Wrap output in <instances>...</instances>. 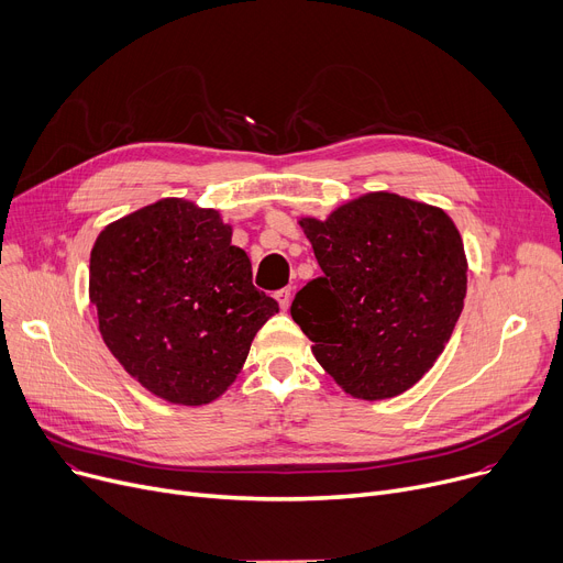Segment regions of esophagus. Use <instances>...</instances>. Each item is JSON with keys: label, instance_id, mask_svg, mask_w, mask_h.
Masks as SVG:
<instances>
[{"label": "esophagus", "instance_id": "esophagus-1", "mask_svg": "<svg viewBox=\"0 0 563 563\" xmlns=\"http://www.w3.org/2000/svg\"><path fill=\"white\" fill-rule=\"evenodd\" d=\"M290 295H292L290 288H282V290L275 292V297H277V302H279L282 309H288V307H290Z\"/></svg>", "mask_w": 563, "mask_h": 563}]
</instances>
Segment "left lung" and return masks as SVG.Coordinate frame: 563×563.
Instances as JSON below:
<instances>
[{"mask_svg": "<svg viewBox=\"0 0 563 563\" xmlns=\"http://www.w3.org/2000/svg\"><path fill=\"white\" fill-rule=\"evenodd\" d=\"M300 227L322 277L295 295L290 316L313 356L352 398L405 393L434 366L464 309L468 261L452 218L379 190Z\"/></svg>", "mask_w": 563, "mask_h": 563, "instance_id": "obj_1", "label": "left lung"}]
</instances>
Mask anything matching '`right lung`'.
Segmentation results:
<instances>
[{"mask_svg":"<svg viewBox=\"0 0 563 563\" xmlns=\"http://www.w3.org/2000/svg\"><path fill=\"white\" fill-rule=\"evenodd\" d=\"M90 302L122 368L156 398L209 405L234 384L279 305L252 284L216 209L165 197L102 229L90 252Z\"/></svg>","mask_w":563,"mask_h":563,"instance_id":"1","label":"right lung"}]
</instances>
